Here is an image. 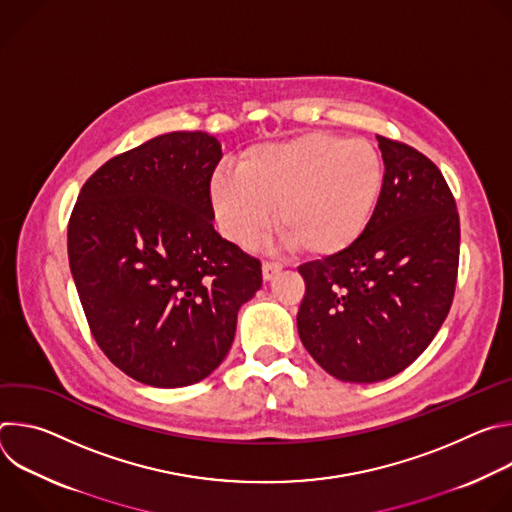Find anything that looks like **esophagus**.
I'll use <instances>...</instances> for the list:
<instances>
[{"label":"esophagus","instance_id":"1","mask_svg":"<svg viewBox=\"0 0 512 512\" xmlns=\"http://www.w3.org/2000/svg\"><path fill=\"white\" fill-rule=\"evenodd\" d=\"M281 271V263L277 261H263V279H273L275 273Z\"/></svg>","mask_w":512,"mask_h":512}]
</instances>
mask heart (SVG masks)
I'll return each instance as SVG.
<instances>
[{
    "mask_svg": "<svg viewBox=\"0 0 512 512\" xmlns=\"http://www.w3.org/2000/svg\"><path fill=\"white\" fill-rule=\"evenodd\" d=\"M385 186V166L367 139L306 133L255 145L237 176L210 180L216 221L227 239L251 245L273 221L298 253L330 257L352 247L373 221Z\"/></svg>",
    "mask_w": 512,
    "mask_h": 512,
    "instance_id": "obj_1",
    "label": "heart"
}]
</instances>
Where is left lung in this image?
I'll list each match as a JSON object with an SVG mask.
<instances>
[{
  "mask_svg": "<svg viewBox=\"0 0 512 512\" xmlns=\"http://www.w3.org/2000/svg\"><path fill=\"white\" fill-rule=\"evenodd\" d=\"M385 186L367 231L342 253L298 267V332L332 377L377 383L405 371L442 328L458 281L460 216L427 156L377 135Z\"/></svg>",
  "mask_w": 512,
  "mask_h": 512,
  "instance_id": "8db88e82",
  "label": "left lung"
}]
</instances>
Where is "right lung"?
Here are the masks:
<instances>
[{
    "mask_svg": "<svg viewBox=\"0 0 512 512\" xmlns=\"http://www.w3.org/2000/svg\"><path fill=\"white\" fill-rule=\"evenodd\" d=\"M221 143L174 131L105 162L68 221V263L91 334L127 377L186 387L233 344L261 261L214 231Z\"/></svg>",
    "mask_w": 512,
    "mask_h": 512,
    "instance_id": "obj_1",
    "label": "right lung"
}]
</instances>
